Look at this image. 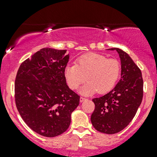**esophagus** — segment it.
I'll use <instances>...</instances> for the list:
<instances>
[{
	"label": "esophagus",
	"mask_w": 157,
	"mask_h": 157,
	"mask_svg": "<svg viewBox=\"0 0 157 157\" xmlns=\"http://www.w3.org/2000/svg\"><path fill=\"white\" fill-rule=\"evenodd\" d=\"M86 99H85V98H83V97H80V102H84V101H86Z\"/></svg>",
	"instance_id": "esophagus-1"
}]
</instances>
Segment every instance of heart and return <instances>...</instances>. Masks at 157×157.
Listing matches in <instances>:
<instances>
[{
	"mask_svg": "<svg viewBox=\"0 0 157 157\" xmlns=\"http://www.w3.org/2000/svg\"><path fill=\"white\" fill-rule=\"evenodd\" d=\"M121 72L120 64L117 60L107 58L97 53H88L80 57L75 65H67L64 75L70 89L75 90L84 82L80 93L84 96L98 91L100 94L108 93L116 84Z\"/></svg>",
	"mask_w": 157,
	"mask_h": 157,
	"instance_id": "heart-1",
	"label": "heart"
}]
</instances>
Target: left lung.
<instances>
[{
    "label": "left lung",
    "instance_id": "1",
    "mask_svg": "<svg viewBox=\"0 0 157 157\" xmlns=\"http://www.w3.org/2000/svg\"><path fill=\"white\" fill-rule=\"evenodd\" d=\"M109 50L119 55L121 79L109 93L93 99L91 122L98 131L112 134L127 127L134 117L143 99L144 83L141 71L126 52L117 48Z\"/></svg>",
    "mask_w": 157,
    "mask_h": 157
}]
</instances>
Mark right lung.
<instances>
[{"label": "right lung", "mask_w": 157, "mask_h": 157, "mask_svg": "<svg viewBox=\"0 0 157 157\" xmlns=\"http://www.w3.org/2000/svg\"><path fill=\"white\" fill-rule=\"evenodd\" d=\"M67 50L44 48L20 65L15 80V101L23 121L47 137L69 128L80 96L68 87L64 75Z\"/></svg>", "instance_id": "1"}]
</instances>
